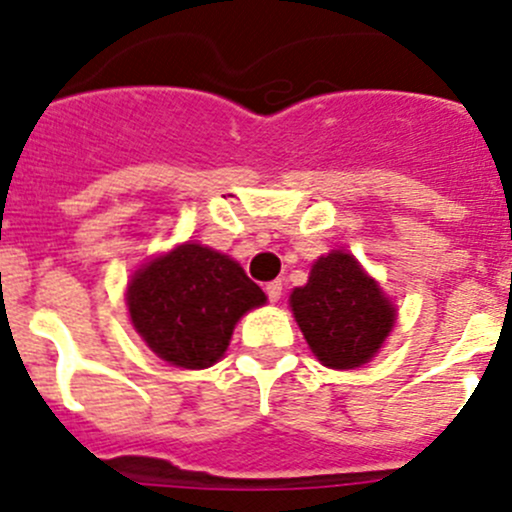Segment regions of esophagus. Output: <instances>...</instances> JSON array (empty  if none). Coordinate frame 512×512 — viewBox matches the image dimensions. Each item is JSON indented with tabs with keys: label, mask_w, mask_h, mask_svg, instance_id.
I'll return each instance as SVG.
<instances>
[{
	"label": "esophagus",
	"mask_w": 512,
	"mask_h": 512,
	"mask_svg": "<svg viewBox=\"0 0 512 512\" xmlns=\"http://www.w3.org/2000/svg\"><path fill=\"white\" fill-rule=\"evenodd\" d=\"M265 292H267V297H270V302H280V297H282V282H280V280L267 282Z\"/></svg>",
	"instance_id": "esophagus-1"
}]
</instances>
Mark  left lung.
Masks as SVG:
<instances>
[{"label": "left lung", "instance_id": "1", "mask_svg": "<svg viewBox=\"0 0 512 512\" xmlns=\"http://www.w3.org/2000/svg\"><path fill=\"white\" fill-rule=\"evenodd\" d=\"M289 307L312 354L329 369H356L386 342L396 307L352 252L332 250L312 265Z\"/></svg>", "mask_w": 512, "mask_h": 512}]
</instances>
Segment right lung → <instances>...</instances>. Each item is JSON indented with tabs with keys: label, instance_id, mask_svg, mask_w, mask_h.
Returning a JSON list of instances; mask_svg holds the SVG:
<instances>
[{
	"label": "right lung",
	"instance_id": "right-lung-1",
	"mask_svg": "<svg viewBox=\"0 0 512 512\" xmlns=\"http://www.w3.org/2000/svg\"><path fill=\"white\" fill-rule=\"evenodd\" d=\"M265 302L232 257L198 242L153 257L126 289L133 329L180 369H208L223 359L237 319Z\"/></svg>",
	"mask_w": 512,
	"mask_h": 512
}]
</instances>
